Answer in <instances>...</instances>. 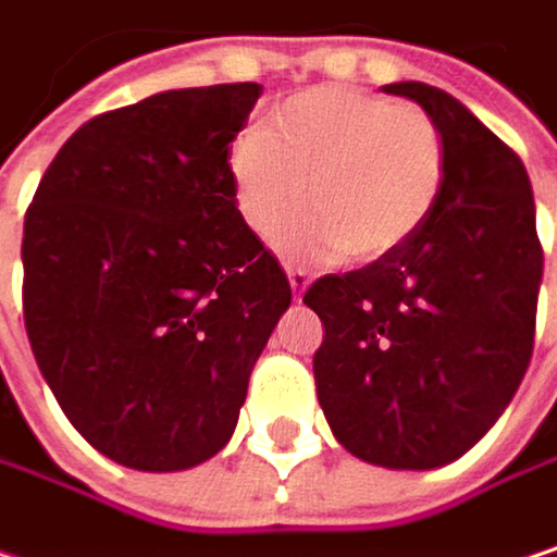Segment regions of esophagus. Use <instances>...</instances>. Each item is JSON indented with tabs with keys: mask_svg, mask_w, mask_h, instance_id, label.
Here are the masks:
<instances>
[{
	"mask_svg": "<svg viewBox=\"0 0 557 557\" xmlns=\"http://www.w3.org/2000/svg\"><path fill=\"white\" fill-rule=\"evenodd\" d=\"M288 282H292V288H295V295L301 298V292L311 285V275L301 269V265H288Z\"/></svg>",
	"mask_w": 557,
	"mask_h": 557,
	"instance_id": "1",
	"label": "esophagus"
}]
</instances>
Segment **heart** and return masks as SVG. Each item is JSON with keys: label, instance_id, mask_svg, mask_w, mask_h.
Wrapping results in <instances>:
<instances>
[{"label": "heart", "instance_id": "obj_1", "mask_svg": "<svg viewBox=\"0 0 557 557\" xmlns=\"http://www.w3.org/2000/svg\"><path fill=\"white\" fill-rule=\"evenodd\" d=\"M233 200L243 223L292 256L370 265L409 246L447 184V141L421 107L383 94L321 84L278 103L265 129L230 148Z\"/></svg>", "mask_w": 557, "mask_h": 557}]
</instances>
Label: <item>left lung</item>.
<instances>
[{
    "instance_id": "8db88e82",
    "label": "left lung",
    "mask_w": 557,
    "mask_h": 557,
    "mask_svg": "<svg viewBox=\"0 0 557 557\" xmlns=\"http://www.w3.org/2000/svg\"><path fill=\"white\" fill-rule=\"evenodd\" d=\"M383 90L434 116L447 184L409 246L305 292L324 321L314 386L350 454L431 470L467 454L525 376L542 243L529 174L506 141L437 87L406 81Z\"/></svg>"
}]
</instances>
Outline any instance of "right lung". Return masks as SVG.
<instances>
[{
	"instance_id": "1",
	"label": "right lung",
	"mask_w": 557,
	"mask_h": 557,
	"mask_svg": "<svg viewBox=\"0 0 557 557\" xmlns=\"http://www.w3.org/2000/svg\"><path fill=\"white\" fill-rule=\"evenodd\" d=\"M259 97V84H216L100 113L61 145L25 210L32 354L71 424L123 467L213 457L292 305L230 181Z\"/></svg>"
}]
</instances>
